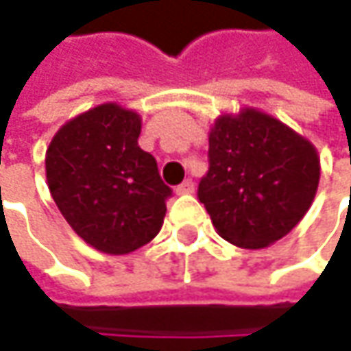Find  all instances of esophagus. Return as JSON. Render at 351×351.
<instances>
[{"mask_svg":"<svg viewBox=\"0 0 351 351\" xmlns=\"http://www.w3.org/2000/svg\"><path fill=\"white\" fill-rule=\"evenodd\" d=\"M191 193H195V182L191 178H186L176 186V195H191Z\"/></svg>","mask_w":351,"mask_h":351,"instance_id":"obj_1","label":"esophagus"}]
</instances>
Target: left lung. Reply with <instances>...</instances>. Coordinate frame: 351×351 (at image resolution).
Segmentation results:
<instances>
[{
	"label": "left lung",
	"instance_id": "8db88e82",
	"mask_svg": "<svg viewBox=\"0 0 351 351\" xmlns=\"http://www.w3.org/2000/svg\"><path fill=\"white\" fill-rule=\"evenodd\" d=\"M315 146L276 117L245 107L209 132V171L197 197L217 234L258 250L285 238L309 211L319 184Z\"/></svg>",
	"mask_w": 351,
	"mask_h": 351
}]
</instances>
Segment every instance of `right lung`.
<instances>
[{
    "instance_id": "1",
    "label": "right lung",
    "mask_w": 351,
    "mask_h": 351,
    "mask_svg": "<svg viewBox=\"0 0 351 351\" xmlns=\"http://www.w3.org/2000/svg\"><path fill=\"white\" fill-rule=\"evenodd\" d=\"M142 119L117 104L66 121L46 150V180L79 238L106 254H130L162 228L171 186L138 146Z\"/></svg>"
}]
</instances>
